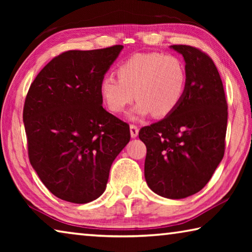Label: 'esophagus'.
<instances>
[{"instance_id":"esophagus-1","label":"esophagus","mask_w":252,"mask_h":252,"mask_svg":"<svg viewBox=\"0 0 252 252\" xmlns=\"http://www.w3.org/2000/svg\"><path fill=\"white\" fill-rule=\"evenodd\" d=\"M130 134H131V138H136V136H138V134H139V129H138V126H130Z\"/></svg>"}]
</instances>
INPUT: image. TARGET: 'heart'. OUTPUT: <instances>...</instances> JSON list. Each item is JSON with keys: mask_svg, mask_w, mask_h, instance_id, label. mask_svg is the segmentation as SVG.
I'll list each match as a JSON object with an SVG mask.
<instances>
[{"mask_svg": "<svg viewBox=\"0 0 252 252\" xmlns=\"http://www.w3.org/2000/svg\"><path fill=\"white\" fill-rule=\"evenodd\" d=\"M118 75L101 79L100 94L113 113L123 112L135 96L138 102L127 116L132 121L151 113L157 118L170 116L185 94V65L173 55L134 54L119 65Z\"/></svg>", "mask_w": 252, "mask_h": 252, "instance_id": "obj_1", "label": "heart"}]
</instances>
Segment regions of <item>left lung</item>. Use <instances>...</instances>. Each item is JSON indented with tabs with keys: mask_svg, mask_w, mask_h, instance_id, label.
Returning <instances> with one entry per match:
<instances>
[{
	"mask_svg": "<svg viewBox=\"0 0 252 252\" xmlns=\"http://www.w3.org/2000/svg\"><path fill=\"white\" fill-rule=\"evenodd\" d=\"M186 62V90L178 108L144 126V178L153 192L183 199L199 192L222 160L228 106L212 60L189 45H171Z\"/></svg>",
	"mask_w": 252,
	"mask_h": 252,
	"instance_id": "left-lung-1",
	"label": "left lung"
}]
</instances>
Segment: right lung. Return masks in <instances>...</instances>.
Here are the masks:
<instances>
[{
    "label": "right lung",
    "mask_w": 252,
    "mask_h": 252,
    "mask_svg": "<svg viewBox=\"0 0 252 252\" xmlns=\"http://www.w3.org/2000/svg\"><path fill=\"white\" fill-rule=\"evenodd\" d=\"M122 49L67 51L30 87L23 110L30 162L64 201L99 198L114 159L130 141L129 125L103 109L100 94V81Z\"/></svg>",
    "instance_id": "obj_1"
}]
</instances>
